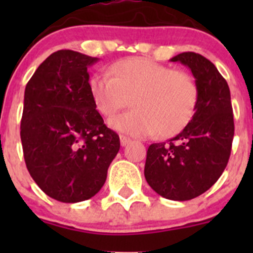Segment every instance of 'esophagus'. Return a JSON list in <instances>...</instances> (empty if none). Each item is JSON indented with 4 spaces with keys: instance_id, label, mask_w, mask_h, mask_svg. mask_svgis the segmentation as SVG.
Returning a JSON list of instances; mask_svg holds the SVG:
<instances>
[{
    "instance_id": "esophagus-1",
    "label": "esophagus",
    "mask_w": 253,
    "mask_h": 253,
    "mask_svg": "<svg viewBox=\"0 0 253 253\" xmlns=\"http://www.w3.org/2000/svg\"><path fill=\"white\" fill-rule=\"evenodd\" d=\"M120 142H121L122 147H126V145L131 142V139L127 138V137H125V136H120Z\"/></svg>"
}]
</instances>
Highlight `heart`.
Segmentation results:
<instances>
[{"label":"heart","instance_id":"obj_1","mask_svg":"<svg viewBox=\"0 0 253 253\" xmlns=\"http://www.w3.org/2000/svg\"><path fill=\"white\" fill-rule=\"evenodd\" d=\"M96 111L110 117L127 105L133 110L109 121L112 129L132 137L178 133L191 121L198 101V86L188 73L142 57L114 63L109 73H94L88 82Z\"/></svg>","mask_w":253,"mask_h":253}]
</instances>
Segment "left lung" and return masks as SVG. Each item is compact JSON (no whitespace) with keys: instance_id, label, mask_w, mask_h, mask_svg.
<instances>
[{"instance_id":"left-lung-1","label":"left lung","mask_w":253,"mask_h":253,"mask_svg":"<svg viewBox=\"0 0 253 253\" xmlns=\"http://www.w3.org/2000/svg\"><path fill=\"white\" fill-rule=\"evenodd\" d=\"M170 61L192 72L197 106L177 136L149 145L144 176L162 197L190 201L209 190L228 164L234 138L230 89L215 66L200 53L182 52Z\"/></svg>"}]
</instances>
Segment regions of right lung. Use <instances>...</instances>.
Returning <instances> with one entry per match:
<instances>
[{
	"label": "right lung",
	"instance_id": "right-lung-1",
	"mask_svg": "<svg viewBox=\"0 0 253 253\" xmlns=\"http://www.w3.org/2000/svg\"><path fill=\"white\" fill-rule=\"evenodd\" d=\"M60 50L38 67L24 91L20 122L28 171L48 197L63 203L91 198L120 149L89 93L88 67L98 62Z\"/></svg>",
	"mask_w": 253,
	"mask_h": 253
}]
</instances>
